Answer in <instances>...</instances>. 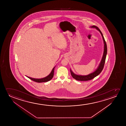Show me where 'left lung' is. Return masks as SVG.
Instances as JSON below:
<instances>
[{
	"label": "left lung",
	"instance_id": "8db88e82",
	"mask_svg": "<svg viewBox=\"0 0 126 126\" xmlns=\"http://www.w3.org/2000/svg\"><path fill=\"white\" fill-rule=\"evenodd\" d=\"M90 28H95L97 30H98L100 32L101 34L102 35V39L103 40L104 44L103 54V56L102 57L101 61L98 65V67L97 68V69L94 72L90 73V74L86 75H78V74H75L73 72L72 70L70 69V71H71V76H72L73 78H74V79L77 80H79V81H87V80H91L100 74V73L102 72V71L103 69L104 66V64L105 63L106 57V55H107V45H106V43L105 42V40L103 35L102 34V32L96 26L93 25V26H91Z\"/></svg>",
	"mask_w": 126,
	"mask_h": 126
}]
</instances>
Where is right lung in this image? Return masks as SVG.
<instances>
[{"mask_svg":"<svg viewBox=\"0 0 126 126\" xmlns=\"http://www.w3.org/2000/svg\"><path fill=\"white\" fill-rule=\"evenodd\" d=\"M55 67H53V68L52 70V71L49 74H48V76L46 77L45 78H40V79H36V78H30L28 76H26L27 77L29 78V79H31L33 81L38 82V83H43V82H47L48 81H49L51 79H52L54 76V69L55 68Z\"/></svg>","mask_w":126,"mask_h":126,"instance_id":"add662e5","label":"right lung"}]
</instances>
